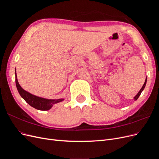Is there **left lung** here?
<instances>
[{"label": "left lung", "mask_w": 159, "mask_h": 159, "mask_svg": "<svg viewBox=\"0 0 159 159\" xmlns=\"http://www.w3.org/2000/svg\"><path fill=\"white\" fill-rule=\"evenodd\" d=\"M147 78H146V80H145V83H144V84H143V87H142V88L140 89V91H139V93L135 95V97L134 98V100H137L138 98H139V96H140V95H141V92L142 91H143V89H144V88H145V85H146V84H147Z\"/></svg>", "instance_id": "obj_1"}]
</instances>
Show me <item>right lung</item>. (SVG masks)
Listing matches in <instances>:
<instances>
[{"label": "right lung", "mask_w": 159, "mask_h": 159, "mask_svg": "<svg viewBox=\"0 0 159 159\" xmlns=\"http://www.w3.org/2000/svg\"><path fill=\"white\" fill-rule=\"evenodd\" d=\"M15 81H16V85L18 89V91L19 94L20 95L21 97L26 101L29 104L30 106L32 107L35 108L38 110L41 111H48L52 108L53 105L56 103H57L59 102L64 101V99H48L38 97V96L34 95L31 93H30L28 91L23 89L21 86L19 84L18 80L16 73L15 71Z\"/></svg>", "instance_id": "right-lung-1"}]
</instances>
